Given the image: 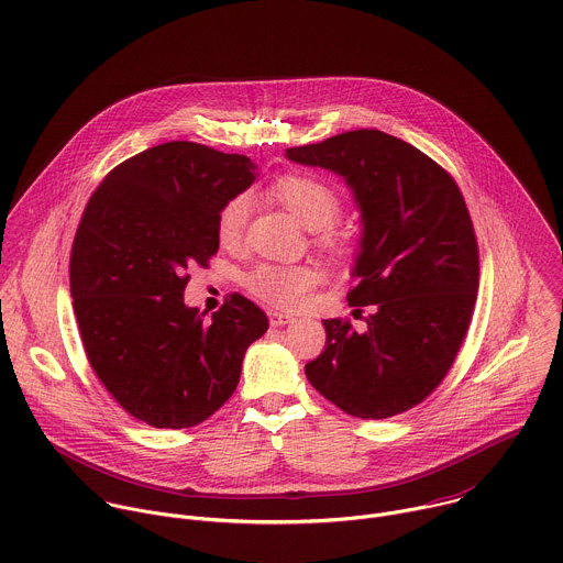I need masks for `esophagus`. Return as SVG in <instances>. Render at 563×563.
Segmentation results:
<instances>
[{
    "mask_svg": "<svg viewBox=\"0 0 563 563\" xmlns=\"http://www.w3.org/2000/svg\"><path fill=\"white\" fill-rule=\"evenodd\" d=\"M267 316H269V323H272V328H283V325L294 323V316L283 313V311H276V309H269V311H267Z\"/></svg>",
    "mask_w": 563,
    "mask_h": 563,
    "instance_id": "34e87169",
    "label": "esophagus"
}]
</instances>
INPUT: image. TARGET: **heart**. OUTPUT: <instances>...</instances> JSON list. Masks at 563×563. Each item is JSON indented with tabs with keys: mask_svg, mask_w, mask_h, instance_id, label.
I'll list each match as a JSON object with an SVG mask.
<instances>
[{
	"mask_svg": "<svg viewBox=\"0 0 563 563\" xmlns=\"http://www.w3.org/2000/svg\"><path fill=\"white\" fill-rule=\"evenodd\" d=\"M274 196L307 227L325 229L341 211V194L325 178L313 174H285L274 183ZM252 216L250 194L231 196L216 216V235L227 250L240 247ZM332 240V238H330ZM320 274L307 265L263 263L245 276L252 296L269 307L294 311L302 307L318 285Z\"/></svg>",
	"mask_w": 563,
	"mask_h": 563,
	"instance_id": "obj_1",
	"label": "heart"
}]
</instances>
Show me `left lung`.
<instances>
[{"instance_id": "1", "label": "left lung", "mask_w": 563, "mask_h": 563, "mask_svg": "<svg viewBox=\"0 0 563 563\" xmlns=\"http://www.w3.org/2000/svg\"><path fill=\"white\" fill-rule=\"evenodd\" d=\"M298 165L345 178L363 218L347 302L367 330L323 320L328 341L305 365L343 412L387 419L419 406L450 372L478 289V245L454 178L417 146L376 129L291 146Z\"/></svg>"}]
</instances>
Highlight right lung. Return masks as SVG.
<instances>
[{"mask_svg":"<svg viewBox=\"0 0 563 563\" xmlns=\"http://www.w3.org/2000/svg\"><path fill=\"white\" fill-rule=\"evenodd\" d=\"M254 180L250 157L178 140L124 159L85 207L68 267L77 328L96 376L137 421H207L269 328L240 294L211 318L183 296L189 267L218 252L220 207Z\"/></svg>","mask_w":563,"mask_h":563,"instance_id":"right-lung-1","label":"right lung"}]
</instances>
